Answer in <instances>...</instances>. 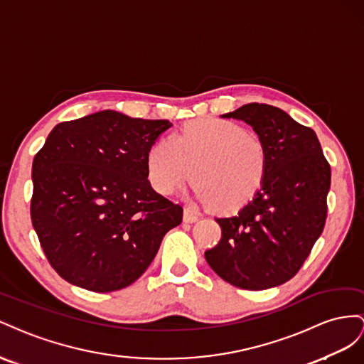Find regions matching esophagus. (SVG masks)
<instances>
[{"label":"esophagus","mask_w":364,"mask_h":364,"mask_svg":"<svg viewBox=\"0 0 364 364\" xmlns=\"http://www.w3.org/2000/svg\"><path fill=\"white\" fill-rule=\"evenodd\" d=\"M183 220H184V223H196L198 221V215L193 213L191 209H184Z\"/></svg>","instance_id":"obj_1"}]
</instances>
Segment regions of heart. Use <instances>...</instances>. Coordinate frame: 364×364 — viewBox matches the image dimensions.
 Listing matches in <instances>:
<instances>
[{"label": "heart", "instance_id": "1", "mask_svg": "<svg viewBox=\"0 0 364 364\" xmlns=\"http://www.w3.org/2000/svg\"><path fill=\"white\" fill-rule=\"evenodd\" d=\"M269 166L264 140L220 117L186 122L172 139L152 144L146 172L152 188L173 195L191 180L196 198L216 212H235L262 189Z\"/></svg>", "mask_w": 364, "mask_h": 364}]
</instances>
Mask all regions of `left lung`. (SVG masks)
Returning <instances> with one entry per match:
<instances>
[{"mask_svg":"<svg viewBox=\"0 0 364 364\" xmlns=\"http://www.w3.org/2000/svg\"><path fill=\"white\" fill-rule=\"evenodd\" d=\"M223 117L244 120L269 155L262 189L235 216L216 218L221 241L204 253L213 272L242 289L296 276L323 232L331 168L316 132L280 108L247 103Z\"/></svg>","mask_w":364,"mask_h":364,"instance_id":"obj_1","label":"left lung"}]
</instances>
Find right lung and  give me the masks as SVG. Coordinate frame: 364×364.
<instances>
[{
	"label": "right lung",
	"instance_id": "obj_1",
	"mask_svg": "<svg viewBox=\"0 0 364 364\" xmlns=\"http://www.w3.org/2000/svg\"><path fill=\"white\" fill-rule=\"evenodd\" d=\"M169 120L99 111L62 122L33 160L32 224L67 282L117 291L146 272L183 207L151 188L146 155Z\"/></svg>",
	"mask_w": 364,
	"mask_h": 364
}]
</instances>
